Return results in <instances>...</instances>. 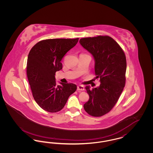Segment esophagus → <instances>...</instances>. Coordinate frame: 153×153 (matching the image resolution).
<instances>
[{
	"label": "esophagus",
	"mask_w": 153,
	"mask_h": 153,
	"mask_svg": "<svg viewBox=\"0 0 153 153\" xmlns=\"http://www.w3.org/2000/svg\"><path fill=\"white\" fill-rule=\"evenodd\" d=\"M77 90L79 91H84V87L82 85H79L77 86Z\"/></svg>",
	"instance_id": "esophagus-1"
}]
</instances>
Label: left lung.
<instances>
[{"label":"left lung","instance_id":"1","mask_svg":"<svg viewBox=\"0 0 153 153\" xmlns=\"http://www.w3.org/2000/svg\"><path fill=\"white\" fill-rule=\"evenodd\" d=\"M79 42L95 59V74L100 82L98 87H85L89 99L84 108L92 117H102L112 109L123 90L126 56L119 45L109 36L83 38Z\"/></svg>","mask_w":153,"mask_h":153}]
</instances>
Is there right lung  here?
<instances>
[{
    "instance_id": "right-lung-1",
    "label": "right lung",
    "mask_w": 153,
    "mask_h": 153,
    "mask_svg": "<svg viewBox=\"0 0 153 153\" xmlns=\"http://www.w3.org/2000/svg\"><path fill=\"white\" fill-rule=\"evenodd\" d=\"M79 38L48 39L36 43L30 50L27 62V76L33 97L42 109L57 112L62 109L76 84L56 85L55 74L62 69L61 61L78 42Z\"/></svg>"
}]
</instances>
